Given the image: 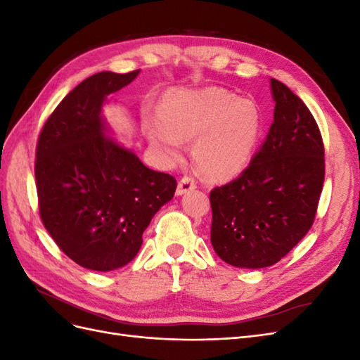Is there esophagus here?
<instances>
[{"label": "esophagus", "mask_w": 360, "mask_h": 360, "mask_svg": "<svg viewBox=\"0 0 360 360\" xmlns=\"http://www.w3.org/2000/svg\"><path fill=\"white\" fill-rule=\"evenodd\" d=\"M197 188V180L191 176H184L180 181H179V186H177V195H183L189 191H193Z\"/></svg>", "instance_id": "1"}]
</instances>
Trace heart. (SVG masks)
Listing matches in <instances>:
<instances>
[{"instance_id": "b5f03b06", "label": "heart", "mask_w": 360, "mask_h": 360, "mask_svg": "<svg viewBox=\"0 0 360 360\" xmlns=\"http://www.w3.org/2000/svg\"><path fill=\"white\" fill-rule=\"evenodd\" d=\"M160 118L147 117L146 132L168 160H176L183 139H193L192 156L205 177L225 180L242 172L263 129L258 105L225 90L177 91L167 96Z\"/></svg>"}]
</instances>
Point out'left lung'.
Listing matches in <instances>:
<instances>
[{
    "label": "left lung",
    "instance_id": "1",
    "mask_svg": "<svg viewBox=\"0 0 360 360\" xmlns=\"http://www.w3.org/2000/svg\"><path fill=\"white\" fill-rule=\"evenodd\" d=\"M275 114L248 168L210 192L214 252L225 263L261 269L278 263L314 224L324 183V146L308 106L270 79Z\"/></svg>",
    "mask_w": 360,
    "mask_h": 360
}]
</instances>
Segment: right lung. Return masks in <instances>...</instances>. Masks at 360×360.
Here are the masks:
<instances>
[{"instance_id": "add662e5", "label": "right lung", "mask_w": 360, "mask_h": 360, "mask_svg": "<svg viewBox=\"0 0 360 360\" xmlns=\"http://www.w3.org/2000/svg\"><path fill=\"white\" fill-rule=\"evenodd\" d=\"M138 73L101 72L86 78L58 103L37 139L40 219L64 254L96 271L135 258L151 217L177 188L169 174L147 168L105 136L101 111L106 96Z\"/></svg>"}]
</instances>
